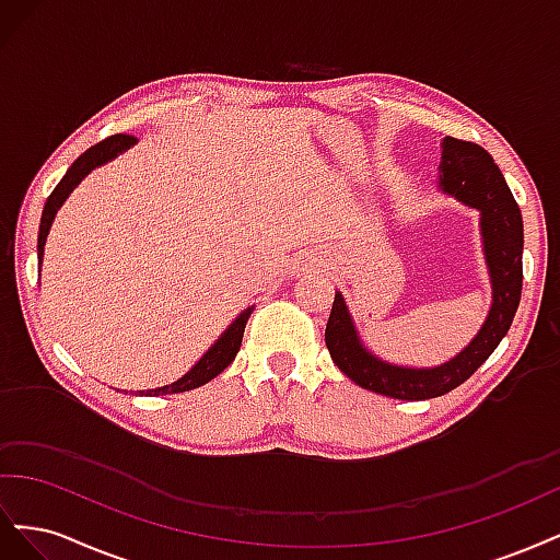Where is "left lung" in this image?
I'll return each mask as SVG.
<instances>
[{
    "label": "left lung",
    "instance_id": "8db88e82",
    "mask_svg": "<svg viewBox=\"0 0 560 560\" xmlns=\"http://www.w3.org/2000/svg\"><path fill=\"white\" fill-rule=\"evenodd\" d=\"M439 189L481 214L483 254L493 287V303L479 334L453 360L432 369L397 366L369 352L348 313L341 292H336L325 341L334 364L371 393L393 399L442 397L477 371L510 331L523 287V219L493 156L474 142L444 138Z\"/></svg>",
    "mask_w": 560,
    "mask_h": 560
}]
</instances>
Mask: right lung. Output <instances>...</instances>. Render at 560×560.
Masks as SVG:
<instances>
[{
	"mask_svg": "<svg viewBox=\"0 0 560 560\" xmlns=\"http://www.w3.org/2000/svg\"><path fill=\"white\" fill-rule=\"evenodd\" d=\"M135 144V138H130V135H112V138L103 140L93 144L91 149L83 151V154L70 165V171L65 173V177L58 182V186L54 189V194L48 196L46 206H44V212H42V224H39V238H37V257H39V264H42V257H44V245H46V235H48V229L50 224H54V217L56 212L60 210V206L65 202V198L70 196L77 184L86 177L93 167L103 165L112 159H116L121 151L130 149ZM254 306L252 308H245L238 317H235L229 329L217 338V343L202 354V358L191 366V371H186V374L171 383V385H163V387H156V389H147V393H140V395H147V397H156V395H175V393H189V389L194 387H200L210 383L214 376L222 374V371L235 360V354H238L241 350V343H243V334H245V325L247 319L252 315Z\"/></svg>",
	"mask_w": 560,
	"mask_h": 560,
	"instance_id": "obj_1",
	"label": "right lung"
}]
</instances>
